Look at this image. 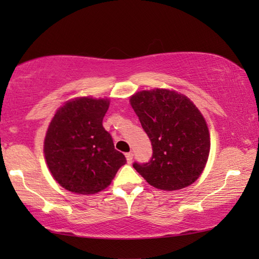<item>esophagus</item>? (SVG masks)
Here are the masks:
<instances>
[{
	"instance_id": "34e87169",
	"label": "esophagus",
	"mask_w": 259,
	"mask_h": 259,
	"mask_svg": "<svg viewBox=\"0 0 259 259\" xmlns=\"http://www.w3.org/2000/svg\"><path fill=\"white\" fill-rule=\"evenodd\" d=\"M125 157H126V162L128 163H131L134 159V153L133 152H129V153H125Z\"/></svg>"
}]
</instances>
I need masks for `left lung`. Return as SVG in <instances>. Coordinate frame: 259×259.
Masks as SVG:
<instances>
[{
	"instance_id": "8db88e82",
	"label": "left lung",
	"mask_w": 259,
	"mask_h": 259,
	"mask_svg": "<svg viewBox=\"0 0 259 259\" xmlns=\"http://www.w3.org/2000/svg\"><path fill=\"white\" fill-rule=\"evenodd\" d=\"M152 143L153 154L134 168L150 185L176 191L194 183L203 171L210 151L202 114L182 94L165 89L139 91L130 98Z\"/></svg>"
}]
</instances>
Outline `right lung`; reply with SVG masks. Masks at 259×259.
I'll use <instances>...</instances> for the list:
<instances>
[{
    "mask_svg": "<svg viewBox=\"0 0 259 259\" xmlns=\"http://www.w3.org/2000/svg\"><path fill=\"white\" fill-rule=\"evenodd\" d=\"M107 99L77 98L60 107L47 131L45 155L52 176L66 190L95 194L115 177L125 156L104 129Z\"/></svg>",
    "mask_w": 259,
    "mask_h": 259,
    "instance_id": "obj_1",
    "label": "right lung"
}]
</instances>
